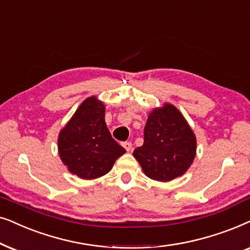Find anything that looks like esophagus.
Wrapping results in <instances>:
<instances>
[{
	"mask_svg": "<svg viewBox=\"0 0 250 250\" xmlns=\"http://www.w3.org/2000/svg\"><path fill=\"white\" fill-rule=\"evenodd\" d=\"M122 146H123V147H125V151H127V152H129V151H131L132 144H131V143H130V142H125V143H123V144H122Z\"/></svg>",
	"mask_w": 250,
	"mask_h": 250,
	"instance_id": "1",
	"label": "esophagus"
}]
</instances>
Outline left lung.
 Instances as JSON below:
<instances>
[{"label":"left lung","instance_id":"obj_1","mask_svg":"<svg viewBox=\"0 0 250 250\" xmlns=\"http://www.w3.org/2000/svg\"><path fill=\"white\" fill-rule=\"evenodd\" d=\"M197 152V139L182 113L171 104L154 108L144 128V144L134 156L147 177L169 182L189 168Z\"/></svg>","mask_w":250,"mask_h":250}]
</instances>
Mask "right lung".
I'll list each match as a JSON object with an SVG mask.
<instances>
[{"label":"right lung","instance_id":"right-lung-1","mask_svg":"<svg viewBox=\"0 0 250 250\" xmlns=\"http://www.w3.org/2000/svg\"><path fill=\"white\" fill-rule=\"evenodd\" d=\"M58 152L72 174L95 179L107 174L125 149L112 138L105 122V106L92 96L59 132Z\"/></svg>","mask_w":250,"mask_h":250}]
</instances>
